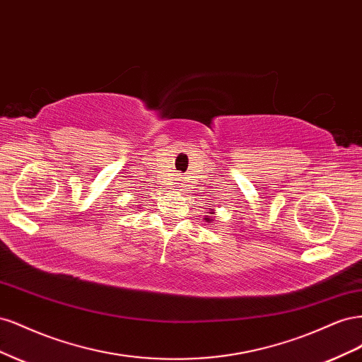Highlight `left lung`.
<instances>
[{
	"label": "left lung",
	"instance_id": "8db88e82",
	"mask_svg": "<svg viewBox=\"0 0 362 362\" xmlns=\"http://www.w3.org/2000/svg\"><path fill=\"white\" fill-rule=\"evenodd\" d=\"M210 214H214V210H213V208H210ZM205 222L210 223V222H214V221H213V218H211L210 216H205Z\"/></svg>",
	"mask_w": 362,
	"mask_h": 362
}]
</instances>
